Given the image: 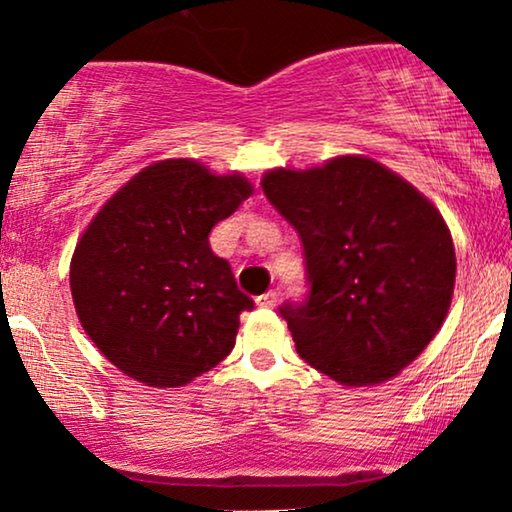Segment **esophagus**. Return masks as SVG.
I'll return each mask as SVG.
<instances>
[{
	"label": "esophagus",
	"mask_w": 512,
	"mask_h": 512,
	"mask_svg": "<svg viewBox=\"0 0 512 512\" xmlns=\"http://www.w3.org/2000/svg\"><path fill=\"white\" fill-rule=\"evenodd\" d=\"M256 303L261 307H275L277 305V291H265L263 296L256 298Z\"/></svg>",
	"instance_id": "esophagus-1"
}]
</instances>
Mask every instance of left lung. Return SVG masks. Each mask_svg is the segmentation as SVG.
<instances>
[{"label": "left lung", "mask_w": 512, "mask_h": 512, "mask_svg": "<svg viewBox=\"0 0 512 512\" xmlns=\"http://www.w3.org/2000/svg\"><path fill=\"white\" fill-rule=\"evenodd\" d=\"M261 186L305 251L310 293L279 307L298 354L347 387L380 384L410 366L443 326L457 277L438 209L363 156L277 167Z\"/></svg>", "instance_id": "left-lung-1"}]
</instances>
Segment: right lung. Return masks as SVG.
I'll use <instances>...</instances> for the list:
<instances>
[{"mask_svg":"<svg viewBox=\"0 0 512 512\" xmlns=\"http://www.w3.org/2000/svg\"><path fill=\"white\" fill-rule=\"evenodd\" d=\"M251 193L242 174L158 160L90 221L69 286L83 331L121 373L146 387H184L230 354L254 300L237 289L209 233Z\"/></svg>","mask_w":512,"mask_h":512,"instance_id":"obj_1","label":"right lung"}]
</instances>
